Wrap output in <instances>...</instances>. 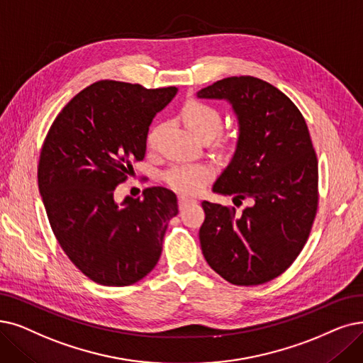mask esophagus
I'll use <instances>...</instances> for the list:
<instances>
[{
    "label": "esophagus",
    "mask_w": 363,
    "mask_h": 363,
    "mask_svg": "<svg viewBox=\"0 0 363 363\" xmlns=\"http://www.w3.org/2000/svg\"><path fill=\"white\" fill-rule=\"evenodd\" d=\"M192 202H195V201H194V199H189V198H186V196H180V198H179V208L183 210V208H186L189 204H192Z\"/></svg>",
    "instance_id": "obj_1"
}]
</instances>
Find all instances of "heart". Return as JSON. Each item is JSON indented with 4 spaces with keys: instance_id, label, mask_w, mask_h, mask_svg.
Here are the masks:
<instances>
[{
    "instance_id": "obj_1",
    "label": "heart",
    "mask_w": 363,
    "mask_h": 363,
    "mask_svg": "<svg viewBox=\"0 0 363 363\" xmlns=\"http://www.w3.org/2000/svg\"><path fill=\"white\" fill-rule=\"evenodd\" d=\"M182 116L186 125L201 138H213L222 128V113L219 108L201 99L186 101ZM164 125H155L147 134V144L155 147ZM213 177V168L199 164H179L164 172V182L183 195H195L204 187Z\"/></svg>"
}]
</instances>
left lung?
I'll return each mask as SVG.
<instances>
[{
	"label": "left lung",
	"mask_w": 363,
	"mask_h": 363,
	"mask_svg": "<svg viewBox=\"0 0 363 363\" xmlns=\"http://www.w3.org/2000/svg\"><path fill=\"white\" fill-rule=\"evenodd\" d=\"M228 99L240 122L237 150L213 191L250 206L202 201V255L226 281L264 284L291 267L318 207V162L308 126L292 99L253 76L228 77L198 92Z\"/></svg>",
	"instance_id": "1"
}]
</instances>
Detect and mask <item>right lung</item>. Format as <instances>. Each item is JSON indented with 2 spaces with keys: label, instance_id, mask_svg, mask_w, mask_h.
Wrapping results in <instances>:
<instances>
[{
  "label": "right lung",
  "instance_id": "right-lung-1",
  "mask_svg": "<svg viewBox=\"0 0 363 363\" xmlns=\"http://www.w3.org/2000/svg\"><path fill=\"white\" fill-rule=\"evenodd\" d=\"M177 88L99 80L56 116L41 146L38 189L53 234L88 279L131 286L156 267L177 196L147 187L144 198L114 202L134 161L146 153L149 126Z\"/></svg>",
  "mask_w": 363,
  "mask_h": 363
}]
</instances>
